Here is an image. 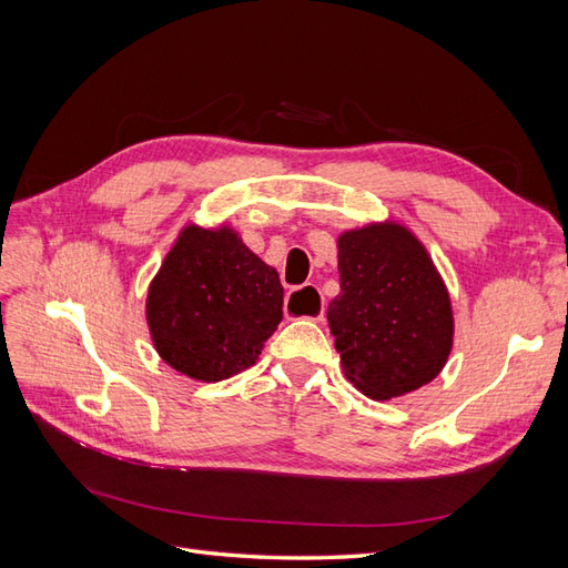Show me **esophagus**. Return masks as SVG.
<instances>
[{
	"instance_id": "esophagus-1",
	"label": "esophagus",
	"mask_w": 568,
	"mask_h": 568,
	"mask_svg": "<svg viewBox=\"0 0 568 568\" xmlns=\"http://www.w3.org/2000/svg\"><path fill=\"white\" fill-rule=\"evenodd\" d=\"M284 313L288 320L324 322V298L320 296V288L307 284L288 291V296L284 301Z\"/></svg>"
}]
</instances>
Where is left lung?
Masks as SVG:
<instances>
[{"label": "left lung", "mask_w": 568, "mask_h": 568, "mask_svg": "<svg viewBox=\"0 0 568 568\" xmlns=\"http://www.w3.org/2000/svg\"><path fill=\"white\" fill-rule=\"evenodd\" d=\"M341 294L326 320L346 379L390 400L434 382L453 351V305L432 255L398 222L338 236Z\"/></svg>", "instance_id": "8db88e82"}]
</instances>
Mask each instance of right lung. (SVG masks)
Wrapping results in <instances>:
<instances>
[{
  "instance_id": "1",
  "label": "right lung",
  "mask_w": 568,
  "mask_h": 568,
  "mask_svg": "<svg viewBox=\"0 0 568 568\" xmlns=\"http://www.w3.org/2000/svg\"><path fill=\"white\" fill-rule=\"evenodd\" d=\"M282 303L277 270L230 225H186L149 284L146 324L165 365L211 384L255 365Z\"/></svg>"
}]
</instances>
